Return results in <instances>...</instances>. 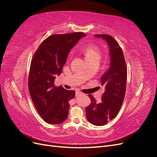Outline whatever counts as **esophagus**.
Here are the masks:
<instances>
[{
	"label": "esophagus",
	"mask_w": 157,
	"mask_h": 157,
	"mask_svg": "<svg viewBox=\"0 0 157 157\" xmlns=\"http://www.w3.org/2000/svg\"><path fill=\"white\" fill-rule=\"evenodd\" d=\"M82 93L80 92H76V96H79V95H81Z\"/></svg>",
	"instance_id": "1"
}]
</instances>
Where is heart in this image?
<instances>
[{"mask_svg": "<svg viewBox=\"0 0 157 157\" xmlns=\"http://www.w3.org/2000/svg\"><path fill=\"white\" fill-rule=\"evenodd\" d=\"M82 52L88 63L91 61H97L99 63L102 57L100 49L94 44H88L84 47Z\"/></svg>", "mask_w": 157, "mask_h": 157, "instance_id": "1", "label": "heart"}]
</instances>
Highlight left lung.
Returning a JSON list of instances; mask_svg holds the SVG:
<instances>
[{
	"label": "left lung",
	"instance_id": "left-lung-1",
	"mask_svg": "<svg viewBox=\"0 0 157 157\" xmlns=\"http://www.w3.org/2000/svg\"><path fill=\"white\" fill-rule=\"evenodd\" d=\"M108 44L110 67L101 77V86L105 88L101 101L97 103L88 95L91 103L86 107L87 120L96 126H103L115 118L122 107L126 88L127 68L122 50L117 40L108 35H95Z\"/></svg>",
	"mask_w": 157,
	"mask_h": 157
}]
</instances>
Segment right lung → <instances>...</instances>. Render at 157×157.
<instances>
[{
	"instance_id": "obj_1",
	"label": "right lung",
	"mask_w": 157,
	"mask_h": 157,
	"mask_svg": "<svg viewBox=\"0 0 157 157\" xmlns=\"http://www.w3.org/2000/svg\"><path fill=\"white\" fill-rule=\"evenodd\" d=\"M85 36L80 32L51 35L33 57L28 82L29 93L38 113L48 124H61L68 117L69 101L75 97V92L56 87L54 81L62 72L71 48Z\"/></svg>"
}]
</instances>
